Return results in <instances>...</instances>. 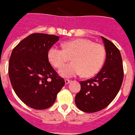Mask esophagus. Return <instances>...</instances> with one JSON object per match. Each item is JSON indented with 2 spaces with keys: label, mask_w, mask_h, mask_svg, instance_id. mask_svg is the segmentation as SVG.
Returning a JSON list of instances; mask_svg holds the SVG:
<instances>
[{
  "label": "esophagus",
  "mask_w": 135,
  "mask_h": 135,
  "mask_svg": "<svg viewBox=\"0 0 135 135\" xmlns=\"http://www.w3.org/2000/svg\"><path fill=\"white\" fill-rule=\"evenodd\" d=\"M65 84H68V83H70V80L68 79H65Z\"/></svg>",
  "instance_id": "1"
}]
</instances>
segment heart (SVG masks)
Masks as SVG:
<instances>
[{
    "label": "heart",
    "mask_w": 135,
    "mask_h": 135,
    "mask_svg": "<svg viewBox=\"0 0 135 135\" xmlns=\"http://www.w3.org/2000/svg\"><path fill=\"white\" fill-rule=\"evenodd\" d=\"M62 46V49L52 46L48 50L47 57L52 65L60 68L71 57L73 62L59 71L62 77L71 78L81 74L90 77L96 74L104 65L106 57L104 46L90 39L78 38L65 42Z\"/></svg>",
    "instance_id": "b5f03b06"
}]
</instances>
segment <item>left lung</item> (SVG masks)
<instances>
[{
	"instance_id": "obj_1",
	"label": "left lung",
	"mask_w": 135,
	"mask_h": 135,
	"mask_svg": "<svg viewBox=\"0 0 135 135\" xmlns=\"http://www.w3.org/2000/svg\"><path fill=\"white\" fill-rule=\"evenodd\" d=\"M107 53L106 61L96 77L80 81V90L75 102L80 110L87 113L99 112L109 105L117 95L124 78L119 50L111 41L101 36Z\"/></svg>"
}]
</instances>
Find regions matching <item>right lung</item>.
<instances>
[{"label":"right lung","mask_w":135,"mask_h":135,"mask_svg":"<svg viewBox=\"0 0 135 135\" xmlns=\"http://www.w3.org/2000/svg\"><path fill=\"white\" fill-rule=\"evenodd\" d=\"M59 39L55 35L35 33L12 51L8 63L10 81L18 97L32 109L51 107L65 85L47 57L49 49Z\"/></svg>","instance_id":"obj_1"}]
</instances>
